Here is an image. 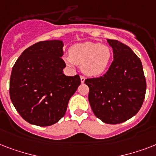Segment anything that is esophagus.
Listing matches in <instances>:
<instances>
[{"label":"esophagus","instance_id":"34e87169","mask_svg":"<svg viewBox=\"0 0 156 156\" xmlns=\"http://www.w3.org/2000/svg\"><path fill=\"white\" fill-rule=\"evenodd\" d=\"M80 79H81V83H83L85 82V77L84 76H80Z\"/></svg>","mask_w":156,"mask_h":156}]
</instances>
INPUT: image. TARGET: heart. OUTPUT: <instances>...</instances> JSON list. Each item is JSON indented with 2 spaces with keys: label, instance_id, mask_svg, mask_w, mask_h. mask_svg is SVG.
Wrapping results in <instances>:
<instances>
[{
  "label": "heart",
  "instance_id": "obj_1",
  "mask_svg": "<svg viewBox=\"0 0 156 156\" xmlns=\"http://www.w3.org/2000/svg\"><path fill=\"white\" fill-rule=\"evenodd\" d=\"M112 50L99 43L85 42L74 44L69 49V56L64 60L69 66H82L83 73L88 76H99L106 70L112 58Z\"/></svg>",
  "mask_w": 156,
  "mask_h": 156
}]
</instances>
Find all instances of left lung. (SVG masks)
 Here are the masks:
<instances>
[{
    "label": "left lung",
    "instance_id": "8db88e82",
    "mask_svg": "<svg viewBox=\"0 0 156 156\" xmlns=\"http://www.w3.org/2000/svg\"><path fill=\"white\" fill-rule=\"evenodd\" d=\"M113 61L99 78H87L88 100L93 112L107 124L125 122L138 113L145 99L147 83L142 62L130 48L108 40Z\"/></svg>",
    "mask_w": 156,
    "mask_h": 156
}]
</instances>
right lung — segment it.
Segmentation results:
<instances>
[{"mask_svg": "<svg viewBox=\"0 0 156 156\" xmlns=\"http://www.w3.org/2000/svg\"><path fill=\"white\" fill-rule=\"evenodd\" d=\"M63 46L61 40L36 43L23 51L12 69L10 100L28 123L48 126L60 121L81 84L78 74L63 73Z\"/></svg>", "mask_w": 156, "mask_h": 156, "instance_id": "1", "label": "right lung"}]
</instances>
